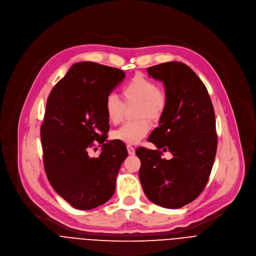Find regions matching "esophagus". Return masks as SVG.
Wrapping results in <instances>:
<instances>
[{
    "mask_svg": "<svg viewBox=\"0 0 256 256\" xmlns=\"http://www.w3.org/2000/svg\"><path fill=\"white\" fill-rule=\"evenodd\" d=\"M126 148H128V154H130V156H134V148L132 146L128 145V146H126Z\"/></svg>",
    "mask_w": 256,
    "mask_h": 256,
    "instance_id": "1",
    "label": "esophagus"
}]
</instances>
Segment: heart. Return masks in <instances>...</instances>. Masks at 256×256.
Listing matches in <instances>:
<instances>
[{"label": "heart", "instance_id": "obj_1", "mask_svg": "<svg viewBox=\"0 0 256 256\" xmlns=\"http://www.w3.org/2000/svg\"><path fill=\"white\" fill-rule=\"evenodd\" d=\"M122 96L128 105L138 104L137 117L141 119L124 124L114 132L113 137L124 144H138L150 130L149 122L146 118L152 122L160 119L166 106V96L158 88L156 82L143 76L134 77L122 90ZM104 109L111 124H118L122 120L124 106L117 96L110 94L106 98Z\"/></svg>", "mask_w": 256, "mask_h": 256}]
</instances>
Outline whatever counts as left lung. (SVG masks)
I'll use <instances>...</instances> for the list:
<instances>
[{
	"mask_svg": "<svg viewBox=\"0 0 256 256\" xmlns=\"http://www.w3.org/2000/svg\"><path fill=\"white\" fill-rule=\"evenodd\" d=\"M148 75L162 81L166 106L148 141L161 151L140 147L139 178L146 196L156 205L179 209L205 188L217 149L215 113L205 84L188 66L168 62L150 66Z\"/></svg>",
	"mask_w": 256,
	"mask_h": 256,
	"instance_id": "obj_1",
	"label": "left lung"
}]
</instances>
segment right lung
I'll return each mask as SVG.
<instances>
[{
    "instance_id": "obj_1",
    "label": "right lung",
    "mask_w": 256,
    "mask_h": 256,
    "mask_svg": "<svg viewBox=\"0 0 256 256\" xmlns=\"http://www.w3.org/2000/svg\"><path fill=\"white\" fill-rule=\"evenodd\" d=\"M126 77L124 71L92 62L74 64L51 90L41 126L43 162L54 190L78 210L103 205L114 194L124 143L106 141L110 126L106 98ZM102 144L98 158L88 150Z\"/></svg>"
}]
</instances>
